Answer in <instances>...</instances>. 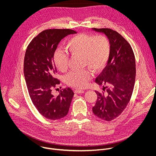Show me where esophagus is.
Instances as JSON below:
<instances>
[{
	"instance_id": "1",
	"label": "esophagus",
	"mask_w": 156,
	"mask_h": 156,
	"mask_svg": "<svg viewBox=\"0 0 156 156\" xmlns=\"http://www.w3.org/2000/svg\"><path fill=\"white\" fill-rule=\"evenodd\" d=\"M75 93H77V94H80V93H84V90H75L74 91Z\"/></svg>"
}]
</instances>
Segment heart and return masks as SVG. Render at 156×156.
<instances>
[{
	"instance_id": "1",
	"label": "heart",
	"mask_w": 156,
	"mask_h": 156,
	"mask_svg": "<svg viewBox=\"0 0 156 156\" xmlns=\"http://www.w3.org/2000/svg\"><path fill=\"white\" fill-rule=\"evenodd\" d=\"M66 49L72 55L83 56L84 66L94 72H98L104 67L108 59L110 43L109 39L103 35L96 36L81 33L69 40ZM69 59V54L66 52L57 49L54 53L55 65L62 72L67 70ZM92 77L93 73L89 70L72 72L66 76L65 82L70 86L83 89L87 86Z\"/></svg>"
}]
</instances>
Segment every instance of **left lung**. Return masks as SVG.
<instances>
[{
	"label": "left lung",
	"mask_w": 156,
	"mask_h": 156,
	"mask_svg": "<svg viewBox=\"0 0 156 156\" xmlns=\"http://www.w3.org/2000/svg\"><path fill=\"white\" fill-rule=\"evenodd\" d=\"M109 39L110 52L107 64L96 78L105 93L95 91L98 98L93 112L98 117L111 121L119 117L128 105L135 86L136 63L129 44L119 33L109 28H92Z\"/></svg>",
	"instance_id": "left-lung-1"
}]
</instances>
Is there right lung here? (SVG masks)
<instances>
[{
	"label": "right lung",
	"instance_id": "add662e5",
	"mask_svg": "<svg viewBox=\"0 0 156 156\" xmlns=\"http://www.w3.org/2000/svg\"><path fill=\"white\" fill-rule=\"evenodd\" d=\"M75 33L69 29L44 30L33 38L26 51L23 69L28 93L38 112L48 119H60L69 112L73 91L66 87L57 96L52 93V89L60 84L55 78L53 55L60 41Z\"/></svg>",
	"mask_w": 156,
	"mask_h": 156
}]
</instances>
